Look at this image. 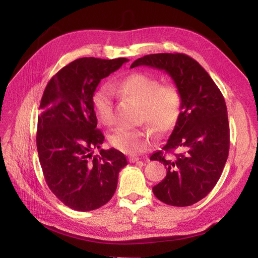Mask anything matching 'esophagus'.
<instances>
[{
  "mask_svg": "<svg viewBox=\"0 0 258 258\" xmlns=\"http://www.w3.org/2000/svg\"><path fill=\"white\" fill-rule=\"evenodd\" d=\"M129 161H130V162H134V163H135V162H141L138 157H130V158H129Z\"/></svg>",
  "mask_w": 258,
  "mask_h": 258,
  "instance_id": "34e87169",
  "label": "esophagus"
}]
</instances>
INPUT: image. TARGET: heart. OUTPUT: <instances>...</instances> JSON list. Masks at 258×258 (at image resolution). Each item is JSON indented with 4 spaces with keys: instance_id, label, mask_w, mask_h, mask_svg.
Masks as SVG:
<instances>
[{
    "instance_id": "b5f03b06",
    "label": "heart",
    "mask_w": 258,
    "mask_h": 258,
    "mask_svg": "<svg viewBox=\"0 0 258 258\" xmlns=\"http://www.w3.org/2000/svg\"><path fill=\"white\" fill-rule=\"evenodd\" d=\"M118 90L141 104L140 119L146 121L158 134L172 129L181 114L182 99L177 86L162 83L145 73H132L118 83ZM93 111L99 121L111 126L114 121L113 92L107 85H101L92 96ZM112 145L127 154L143 153L153 146L154 138L147 129H117L110 136Z\"/></svg>"
}]
</instances>
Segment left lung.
<instances>
[{"label":"left lung","mask_w":258,"mask_h":258,"mask_svg":"<svg viewBox=\"0 0 258 258\" xmlns=\"http://www.w3.org/2000/svg\"><path fill=\"white\" fill-rule=\"evenodd\" d=\"M148 66L167 72L181 93V114L167 144L151 156L167 169L153 187L163 204L188 207L214 188L229 153V123L225 99L198 62L185 53H153L131 68Z\"/></svg>","instance_id":"left-lung-1"}]
</instances>
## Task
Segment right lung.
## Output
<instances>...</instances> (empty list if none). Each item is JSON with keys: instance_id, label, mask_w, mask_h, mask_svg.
Instances as JSON below:
<instances>
[{"instance_id": "right-lung-1", "label": "right lung", "mask_w": 258, "mask_h": 258, "mask_svg": "<svg viewBox=\"0 0 258 258\" xmlns=\"http://www.w3.org/2000/svg\"><path fill=\"white\" fill-rule=\"evenodd\" d=\"M126 58H80L54 74L44 90L37 119L36 146L45 181L62 204L75 211L107 204L117 188L126 156L100 150L104 136L97 129L92 96L101 80L118 70Z\"/></svg>"}]
</instances>
